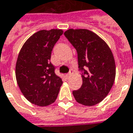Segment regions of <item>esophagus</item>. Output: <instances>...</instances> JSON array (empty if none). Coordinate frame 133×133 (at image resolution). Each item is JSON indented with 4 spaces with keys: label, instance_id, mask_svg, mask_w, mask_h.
<instances>
[{
    "label": "esophagus",
    "instance_id": "obj_1",
    "mask_svg": "<svg viewBox=\"0 0 133 133\" xmlns=\"http://www.w3.org/2000/svg\"><path fill=\"white\" fill-rule=\"evenodd\" d=\"M73 72H74V71H73V69H71V70H70V72H69L68 74L66 75V77H71V76H72V75H73Z\"/></svg>",
    "mask_w": 133,
    "mask_h": 133
}]
</instances>
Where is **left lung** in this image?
Segmentation results:
<instances>
[{
  "mask_svg": "<svg viewBox=\"0 0 133 133\" xmlns=\"http://www.w3.org/2000/svg\"><path fill=\"white\" fill-rule=\"evenodd\" d=\"M64 36L77 52L83 84L73 91L75 99L83 105L92 106L104 99L114 85L116 65L108 45L87 29H69Z\"/></svg>",
  "mask_w": 133,
  "mask_h": 133,
  "instance_id": "1",
  "label": "left lung"
}]
</instances>
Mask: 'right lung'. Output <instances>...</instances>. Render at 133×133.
Segmentation results:
<instances>
[{"label": "right lung", "instance_id": "obj_1", "mask_svg": "<svg viewBox=\"0 0 133 133\" xmlns=\"http://www.w3.org/2000/svg\"><path fill=\"white\" fill-rule=\"evenodd\" d=\"M63 31L51 29L35 33L25 42L16 63V79L29 102L47 106L56 101L63 82L51 64L52 48Z\"/></svg>", "mask_w": 133, "mask_h": 133}]
</instances>
